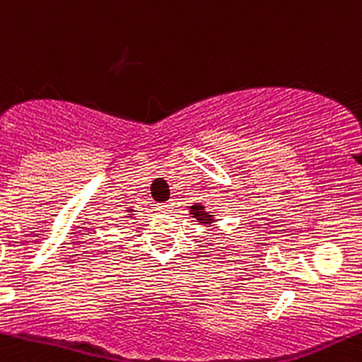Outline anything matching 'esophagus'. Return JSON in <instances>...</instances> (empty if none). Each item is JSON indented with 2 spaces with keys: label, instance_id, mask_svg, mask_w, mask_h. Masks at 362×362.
I'll use <instances>...</instances> for the list:
<instances>
[{
  "label": "esophagus",
  "instance_id": "1",
  "mask_svg": "<svg viewBox=\"0 0 362 362\" xmlns=\"http://www.w3.org/2000/svg\"><path fill=\"white\" fill-rule=\"evenodd\" d=\"M158 208H160V211L163 213H168L170 209H172V202H163V204L158 206Z\"/></svg>",
  "mask_w": 362,
  "mask_h": 362
}]
</instances>
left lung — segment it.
Returning a JSON list of instances; mask_svg holds the SVG:
<instances>
[{"instance_id": "left-lung-1", "label": "left lung", "mask_w": 362, "mask_h": 362, "mask_svg": "<svg viewBox=\"0 0 362 362\" xmlns=\"http://www.w3.org/2000/svg\"><path fill=\"white\" fill-rule=\"evenodd\" d=\"M190 214H192L194 218H196L197 221H199V223H206V225H209V223H213V216L214 214H209L208 211H204V206H201V204H194V206H190Z\"/></svg>"}]
</instances>
